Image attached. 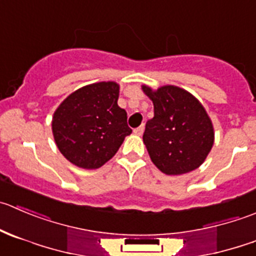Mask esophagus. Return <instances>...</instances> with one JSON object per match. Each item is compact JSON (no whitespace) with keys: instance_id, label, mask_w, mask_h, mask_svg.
Instances as JSON below:
<instances>
[{"instance_id":"34e87169","label":"esophagus","mask_w":256,"mask_h":256,"mask_svg":"<svg viewBox=\"0 0 256 256\" xmlns=\"http://www.w3.org/2000/svg\"><path fill=\"white\" fill-rule=\"evenodd\" d=\"M142 132H144V125L138 126V128H136L135 130H134V134H135V135H138V136L142 135Z\"/></svg>"}]
</instances>
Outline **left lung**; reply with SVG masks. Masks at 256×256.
Wrapping results in <instances>:
<instances>
[{
  "label": "left lung",
  "mask_w": 256,
  "mask_h": 256,
  "mask_svg": "<svg viewBox=\"0 0 256 256\" xmlns=\"http://www.w3.org/2000/svg\"><path fill=\"white\" fill-rule=\"evenodd\" d=\"M142 90L154 104L144 144L151 160L166 175H181L199 168L214 144L212 120L202 104L176 86Z\"/></svg>",
  "instance_id": "8db88e82"
}]
</instances>
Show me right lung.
Instances as JSON below:
<instances>
[{
  "instance_id": "add662e5",
  "label": "right lung",
  "mask_w": 256,
  "mask_h": 256,
  "mask_svg": "<svg viewBox=\"0 0 256 256\" xmlns=\"http://www.w3.org/2000/svg\"><path fill=\"white\" fill-rule=\"evenodd\" d=\"M118 85L98 82L71 94L52 118V132L61 154L74 165L98 168L110 160L132 132L128 114L118 108Z\"/></svg>"
}]
</instances>
